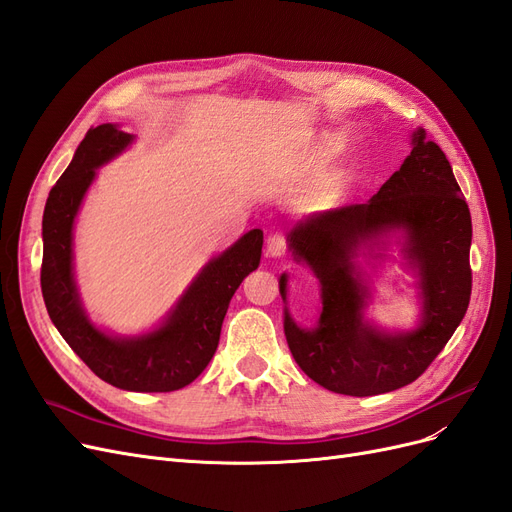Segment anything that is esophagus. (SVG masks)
<instances>
[{
  "label": "esophagus",
  "instance_id": "34e87169",
  "mask_svg": "<svg viewBox=\"0 0 512 512\" xmlns=\"http://www.w3.org/2000/svg\"><path fill=\"white\" fill-rule=\"evenodd\" d=\"M286 254V239L282 235H271L267 239V256L280 258Z\"/></svg>",
  "mask_w": 512,
  "mask_h": 512
}]
</instances>
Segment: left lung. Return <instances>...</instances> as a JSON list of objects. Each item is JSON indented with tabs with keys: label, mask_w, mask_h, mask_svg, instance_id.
Here are the masks:
<instances>
[{
	"label": "left lung",
	"mask_w": 512,
	"mask_h": 512,
	"mask_svg": "<svg viewBox=\"0 0 512 512\" xmlns=\"http://www.w3.org/2000/svg\"><path fill=\"white\" fill-rule=\"evenodd\" d=\"M410 145L367 203L312 213L286 235L292 258L318 280L322 303L314 327H301L288 309V273L280 275L286 342L305 374L333 393L369 397L414 382L466 316L470 209L451 162L423 128ZM393 244L415 277L419 318L410 330H386L366 316L370 273L394 259Z\"/></svg>",
	"instance_id": "obj_1"
}]
</instances>
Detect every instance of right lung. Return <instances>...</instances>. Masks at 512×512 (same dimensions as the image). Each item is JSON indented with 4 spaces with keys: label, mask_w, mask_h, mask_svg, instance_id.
Here are the masks:
<instances>
[{
    "label": "right lung",
    "mask_w": 512,
    "mask_h": 512,
    "mask_svg": "<svg viewBox=\"0 0 512 512\" xmlns=\"http://www.w3.org/2000/svg\"><path fill=\"white\" fill-rule=\"evenodd\" d=\"M136 141L117 123L91 128L42 215V297L55 329L104 382L134 393L179 391L194 382L218 350L232 294L258 269L262 230L245 232L200 269L164 318L136 335L102 329L89 318L74 275V224L98 168Z\"/></svg>",
    "instance_id": "obj_1"
}]
</instances>
